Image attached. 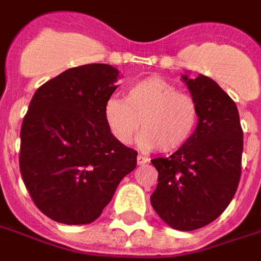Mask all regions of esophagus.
Instances as JSON below:
<instances>
[{"instance_id": "1", "label": "esophagus", "mask_w": 261, "mask_h": 261, "mask_svg": "<svg viewBox=\"0 0 261 261\" xmlns=\"http://www.w3.org/2000/svg\"><path fill=\"white\" fill-rule=\"evenodd\" d=\"M147 162H148V158L143 155H138V165H144Z\"/></svg>"}]
</instances>
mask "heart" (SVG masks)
I'll return each mask as SVG.
<instances>
[{
  "label": "heart",
  "instance_id": "heart-1",
  "mask_svg": "<svg viewBox=\"0 0 261 261\" xmlns=\"http://www.w3.org/2000/svg\"><path fill=\"white\" fill-rule=\"evenodd\" d=\"M105 121L121 144L132 143L139 129L143 148L172 152L186 146L198 123L197 101L158 75L129 86L125 99L111 97L105 105Z\"/></svg>",
  "mask_w": 261,
  "mask_h": 261
}]
</instances>
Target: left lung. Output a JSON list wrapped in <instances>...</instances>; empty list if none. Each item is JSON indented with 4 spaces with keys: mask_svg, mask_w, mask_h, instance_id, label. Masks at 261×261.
<instances>
[{
    "mask_svg": "<svg viewBox=\"0 0 261 261\" xmlns=\"http://www.w3.org/2000/svg\"><path fill=\"white\" fill-rule=\"evenodd\" d=\"M181 80L197 101V128L169 158L151 160L158 184L150 199L168 226L193 231L216 220L235 195L244 133L234 100L212 78L183 74Z\"/></svg>",
    "mask_w": 261,
    "mask_h": 261,
    "instance_id": "8db88e82",
    "label": "left lung"
}]
</instances>
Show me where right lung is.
Masks as SVG:
<instances>
[{"label": "right lung", "mask_w": 261, "mask_h": 261, "mask_svg": "<svg viewBox=\"0 0 261 261\" xmlns=\"http://www.w3.org/2000/svg\"><path fill=\"white\" fill-rule=\"evenodd\" d=\"M119 71L93 63L68 68L40 86L20 130V173L33 202L63 224L100 216L138 152L117 142L105 105Z\"/></svg>", "instance_id": "right-lung-1"}]
</instances>
